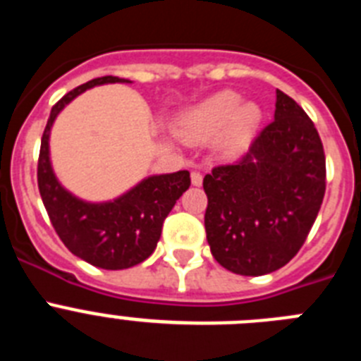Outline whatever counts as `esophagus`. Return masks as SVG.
<instances>
[{"label": "esophagus", "mask_w": 361, "mask_h": 361, "mask_svg": "<svg viewBox=\"0 0 361 361\" xmlns=\"http://www.w3.org/2000/svg\"><path fill=\"white\" fill-rule=\"evenodd\" d=\"M191 184L193 186H200L202 184V175L199 171H191Z\"/></svg>", "instance_id": "esophagus-1"}]
</instances>
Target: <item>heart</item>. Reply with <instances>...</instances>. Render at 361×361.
<instances>
[{"instance_id": "heart-1", "label": "heart", "mask_w": 361, "mask_h": 361, "mask_svg": "<svg viewBox=\"0 0 361 361\" xmlns=\"http://www.w3.org/2000/svg\"><path fill=\"white\" fill-rule=\"evenodd\" d=\"M260 121L262 110L257 103H242L240 94L224 90L184 110L173 130L186 142L209 141L220 135L222 149L240 152L250 145Z\"/></svg>"}]
</instances>
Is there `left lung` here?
I'll return each mask as SVG.
<instances>
[{
	"label": "left lung",
	"instance_id": "1",
	"mask_svg": "<svg viewBox=\"0 0 361 361\" xmlns=\"http://www.w3.org/2000/svg\"><path fill=\"white\" fill-rule=\"evenodd\" d=\"M275 121L237 164L204 177L206 237L216 262L260 276L280 269L307 238L325 193V155L312 121L276 90Z\"/></svg>",
	"mask_w": 361,
	"mask_h": 361
}]
</instances>
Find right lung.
<instances>
[{
    "label": "right lung",
    "instance_id": "obj_1",
    "mask_svg": "<svg viewBox=\"0 0 361 361\" xmlns=\"http://www.w3.org/2000/svg\"><path fill=\"white\" fill-rule=\"evenodd\" d=\"M114 82L132 81L114 75L92 79L68 92L52 108L37 164L41 199L63 244L85 262L111 271L145 262L157 247L164 219L190 188V171L180 170L148 175L116 199L92 202L73 195L59 183L50 161V132L57 116L82 92Z\"/></svg>",
    "mask_w": 361,
    "mask_h": 361
}]
</instances>
